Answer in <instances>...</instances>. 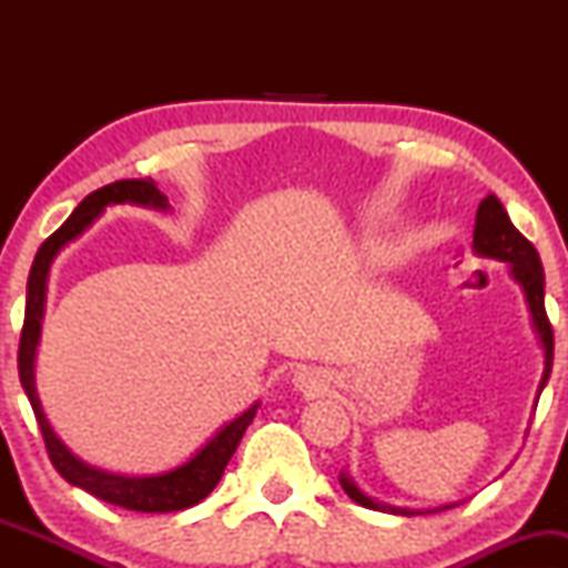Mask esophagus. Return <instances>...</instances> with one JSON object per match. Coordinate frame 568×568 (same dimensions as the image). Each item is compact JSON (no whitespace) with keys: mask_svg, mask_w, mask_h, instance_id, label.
I'll return each instance as SVG.
<instances>
[{"mask_svg":"<svg viewBox=\"0 0 568 568\" xmlns=\"http://www.w3.org/2000/svg\"><path fill=\"white\" fill-rule=\"evenodd\" d=\"M293 384H296V389H302L306 395H323L325 389H328V379H325L323 371L312 366L298 368L296 374H293Z\"/></svg>","mask_w":568,"mask_h":568,"instance_id":"obj_1","label":"esophagus"}]
</instances>
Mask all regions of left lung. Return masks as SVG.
I'll return each mask as SVG.
<instances>
[{"label":"left lung","mask_w":568,"mask_h":568,"mask_svg":"<svg viewBox=\"0 0 568 568\" xmlns=\"http://www.w3.org/2000/svg\"><path fill=\"white\" fill-rule=\"evenodd\" d=\"M473 251L475 256L484 258H497V262L507 264V272L515 283L520 285L526 296V306H529L531 315V328L537 334V342L542 344L545 352V371L542 379H539L537 387V397L542 395L547 379H550L552 371V328L550 321H547L545 312V270L542 262H539V253L529 240L524 237L518 230L513 226L510 216H507L505 205L488 194L486 200H480L478 213H475V230H473ZM338 484H342L344 491L352 501L357 505L368 507V510H379V513H393V515H419V513H438V510H448L452 505H440V507H429V510H410V507H395V505H384V501L371 499L361 486L352 480L349 473L338 475Z\"/></svg>","instance_id":"1"}]
</instances>
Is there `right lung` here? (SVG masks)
<instances>
[{
    "mask_svg": "<svg viewBox=\"0 0 568 568\" xmlns=\"http://www.w3.org/2000/svg\"><path fill=\"white\" fill-rule=\"evenodd\" d=\"M130 205L141 207H154V211H171V202L165 194L154 186V181H114V184L98 189V192L88 194L80 205L74 207V213L63 221V226L58 232L50 234L44 240L42 247L37 251L34 264H31L29 283H26V317H23V331H21V347H18V374H21V384L29 395L31 408L42 429L44 446H48L50 462L55 465V470L69 480L71 486H80L93 497L109 501V505L125 507V510L135 513H175L186 510V507L197 505L207 497V494L216 488V484L224 475V467L230 465L232 454L237 452L240 438L245 435L247 425L253 422L256 410L262 403H253L251 408H245L243 414L234 416L232 422H226L224 427L216 429L211 440L205 446L197 448L186 462H181L173 470L158 473V475H120V473H106L101 467L88 465L77 456L71 448L55 435V429L50 427L48 416L42 410V400L37 395V347L39 338H42V317H44V302H48V277L53 270V262L58 253L63 251L69 243H74L77 237H82L90 226L95 224L98 216H103L109 205Z\"/></svg>",
    "mask_w": 568,
    "mask_h": 568,
    "instance_id": "1",
    "label": "right lung"
}]
</instances>
